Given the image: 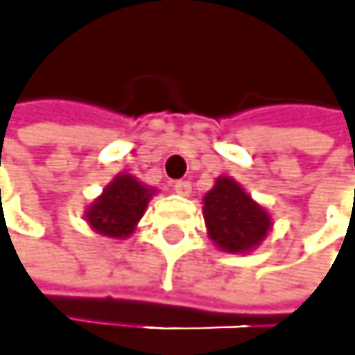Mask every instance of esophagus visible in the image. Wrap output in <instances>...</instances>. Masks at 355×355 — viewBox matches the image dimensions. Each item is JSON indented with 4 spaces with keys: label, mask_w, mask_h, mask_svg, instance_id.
<instances>
[{
    "label": "esophagus",
    "mask_w": 355,
    "mask_h": 355,
    "mask_svg": "<svg viewBox=\"0 0 355 355\" xmlns=\"http://www.w3.org/2000/svg\"><path fill=\"white\" fill-rule=\"evenodd\" d=\"M172 187H174L176 193L183 196V198H189V196H191V183H189V181H176Z\"/></svg>",
    "instance_id": "esophagus-1"
}]
</instances>
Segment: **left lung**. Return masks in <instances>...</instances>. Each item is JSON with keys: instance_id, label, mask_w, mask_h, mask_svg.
I'll use <instances>...</instances> for the list:
<instances>
[{"instance_id": "8db88e82", "label": "left lung", "mask_w": 355, "mask_h": 355, "mask_svg": "<svg viewBox=\"0 0 355 355\" xmlns=\"http://www.w3.org/2000/svg\"><path fill=\"white\" fill-rule=\"evenodd\" d=\"M204 220L216 248L244 254L254 250L271 232V216L232 176H218L204 196Z\"/></svg>"}]
</instances>
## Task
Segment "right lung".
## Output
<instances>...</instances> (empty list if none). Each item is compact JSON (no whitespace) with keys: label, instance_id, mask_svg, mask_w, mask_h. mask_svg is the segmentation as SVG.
I'll return each mask as SVG.
<instances>
[{"label":"right lung","instance_id":"add662e5","mask_svg":"<svg viewBox=\"0 0 355 355\" xmlns=\"http://www.w3.org/2000/svg\"><path fill=\"white\" fill-rule=\"evenodd\" d=\"M153 196V187H147L128 172H121L113 176L103 193L86 208L84 218L101 236L115 240L130 238Z\"/></svg>","mask_w":355,"mask_h":355}]
</instances>
